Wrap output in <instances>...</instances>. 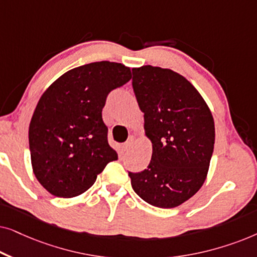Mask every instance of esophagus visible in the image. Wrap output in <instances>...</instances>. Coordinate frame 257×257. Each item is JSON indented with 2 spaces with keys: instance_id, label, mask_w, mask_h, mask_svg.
<instances>
[{
  "instance_id": "34e87169",
  "label": "esophagus",
  "mask_w": 257,
  "mask_h": 257,
  "mask_svg": "<svg viewBox=\"0 0 257 257\" xmlns=\"http://www.w3.org/2000/svg\"><path fill=\"white\" fill-rule=\"evenodd\" d=\"M131 146H132V139H128L127 142L122 145V149H124V151H128L130 149H131Z\"/></svg>"
}]
</instances>
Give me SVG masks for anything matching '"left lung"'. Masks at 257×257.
Returning a JSON list of instances; mask_svg holds the SVG:
<instances>
[{"label":"left lung","instance_id":"1","mask_svg":"<svg viewBox=\"0 0 257 257\" xmlns=\"http://www.w3.org/2000/svg\"><path fill=\"white\" fill-rule=\"evenodd\" d=\"M132 85L152 143L146 170L128 172L132 188L150 205L174 208L207 178L215 142L212 112L195 86L171 69L135 68Z\"/></svg>","mask_w":257,"mask_h":257}]
</instances>
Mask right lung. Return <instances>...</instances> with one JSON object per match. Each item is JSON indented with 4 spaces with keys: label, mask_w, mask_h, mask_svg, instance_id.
Listing matches in <instances>:
<instances>
[{
    "label": "right lung",
    "mask_w": 257,
    "mask_h": 257,
    "mask_svg": "<svg viewBox=\"0 0 257 257\" xmlns=\"http://www.w3.org/2000/svg\"><path fill=\"white\" fill-rule=\"evenodd\" d=\"M131 78V69L121 63L93 62L69 70L42 94L29 125V146L35 177L50 194L80 195L118 159L101 111L108 92Z\"/></svg>",
    "instance_id": "obj_1"
}]
</instances>
